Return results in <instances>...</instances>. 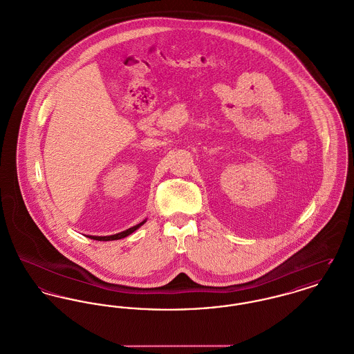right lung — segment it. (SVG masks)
<instances>
[{"label": "right lung", "mask_w": 354, "mask_h": 354, "mask_svg": "<svg viewBox=\"0 0 354 354\" xmlns=\"http://www.w3.org/2000/svg\"><path fill=\"white\" fill-rule=\"evenodd\" d=\"M147 222V219H144L142 222H140V223H137L136 226H132V227H129V229H127V230H124V232H121V233H117V234H113V236H87L88 239H91V240H97V241H113V240H121V239H124V237H127V236H129V234H132L135 230H137L141 225H144Z\"/></svg>", "instance_id": "1"}]
</instances>
